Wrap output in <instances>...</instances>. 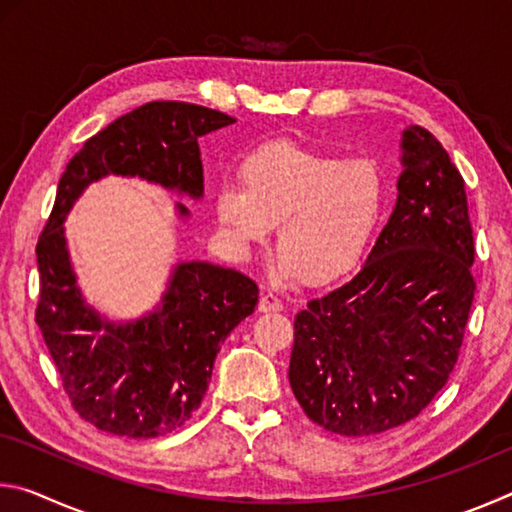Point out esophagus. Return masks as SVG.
<instances>
[{"label": "esophagus", "instance_id": "1", "mask_svg": "<svg viewBox=\"0 0 512 512\" xmlns=\"http://www.w3.org/2000/svg\"><path fill=\"white\" fill-rule=\"evenodd\" d=\"M282 300L275 296V293H262V298H259V305L257 309L262 311V314H268V311H282Z\"/></svg>", "mask_w": 512, "mask_h": 512}]
</instances>
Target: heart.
Here are the masks:
<instances>
[{
	"label": "heart",
	"instance_id": "heart-1",
	"mask_svg": "<svg viewBox=\"0 0 512 512\" xmlns=\"http://www.w3.org/2000/svg\"><path fill=\"white\" fill-rule=\"evenodd\" d=\"M384 203V180L370 160L273 142L241 160L239 185L216 189L214 210L241 253L264 244L277 225L282 280L332 282L366 255Z\"/></svg>",
	"mask_w": 512,
	"mask_h": 512
}]
</instances>
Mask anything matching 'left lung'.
I'll list each match as a JSON object with an SVG mask.
<instances>
[{"label":"left lung","instance_id":"8db88e82","mask_svg":"<svg viewBox=\"0 0 512 512\" xmlns=\"http://www.w3.org/2000/svg\"><path fill=\"white\" fill-rule=\"evenodd\" d=\"M472 264L461 173L436 137L409 126L393 214L366 264L293 323L289 384L307 418L352 438L413 420L456 366Z\"/></svg>","mask_w":512,"mask_h":512}]
</instances>
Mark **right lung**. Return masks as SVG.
<instances>
[{"label":"right lung","instance_id":"add662e5","mask_svg":"<svg viewBox=\"0 0 512 512\" xmlns=\"http://www.w3.org/2000/svg\"><path fill=\"white\" fill-rule=\"evenodd\" d=\"M219 110L151 101L112 121L69 160L38 239L36 323L65 393L81 418L126 438H155L192 418L210 386L221 343L255 311L257 284L210 262L173 264L167 289L135 320L99 314L76 284L65 219L92 183L142 178L169 192L203 198L198 137L235 124ZM178 219L189 210L176 203Z\"/></svg>","mask_w":512,"mask_h":512}]
</instances>
